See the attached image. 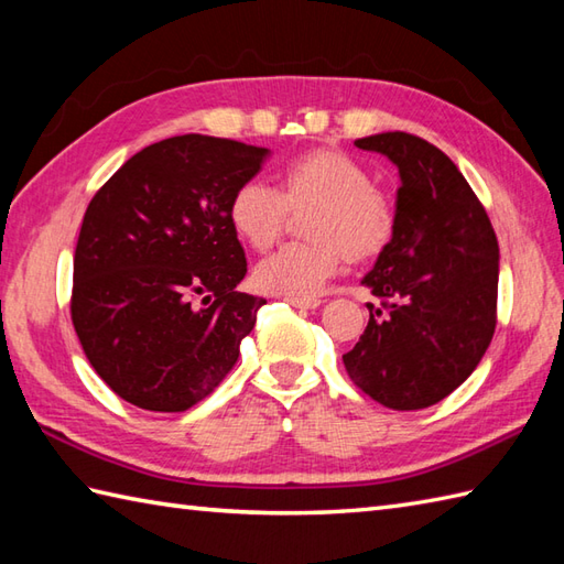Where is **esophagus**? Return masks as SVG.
<instances>
[{
  "instance_id": "esophagus-1",
  "label": "esophagus",
  "mask_w": 564,
  "mask_h": 564,
  "mask_svg": "<svg viewBox=\"0 0 564 564\" xmlns=\"http://www.w3.org/2000/svg\"><path fill=\"white\" fill-rule=\"evenodd\" d=\"M293 307H301V310H315L319 307L322 301H317V297H285Z\"/></svg>"
}]
</instances>
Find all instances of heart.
I'll list each match as a JSON object with an SVG mask.
<instances>
[{"label":"heart","instance_id":"b5f03b06","mask_svg":"<svg viewBox=\"0 0 564 564\" xmlns=\"http://www.w3.org/2000/svg\"><path fill=\"white\" fill-rule=\"evenodd\" d=\"M310 242L285 245L254 269L263 293L313 297L322 291L344 257L366 263L388 249L398 227L392 200L370 184L361 162L332 148L297 154L281 170V191L249 178L227 206L232 230L251 249H269L289 227L291 213H305Z\"/></svg>","mask_w":564,"mask_h":564}]
</instances>
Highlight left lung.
<instances>
[{
  "label": "left lung",
  "instance_id": "1",
  "mask_svg": "<svg viewBox=\"0 0 564 564\" xmlns=\"http://www.w3.org/2000/svg\"><path fill=\"white\" fill-rule=\"evenodd\" d=\"M356 148L400 170L398 227L364 283L368 327L344 368L390 410H424L463 386L497 327L499 245L470 184L436 145L412 133H378Z\"/></svg>",
  "mask_w": 564,
  "mask_h": 564
}]
</instances>
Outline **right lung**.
<instances>
[{
  "label": "right lung",
  "instance_id": "add662e5",
  "mask_svg": "<svg viewBox=\"0 0 564 564\" xmlns=\"http://www.w3.org/2000/svg\"><path fill=\"white\" fill-rule=\"evenodd\" d=\"M267 148L176 135L133 154L84 213L69 315L118 398L186 412L237 364L263 297L239 293L247 257L227 206Z\"/></svg>",
  "mask_w": 564,
  "mask_h": 564
}]
</instances>
